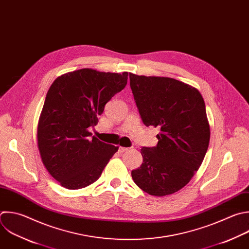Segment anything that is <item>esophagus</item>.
<instances>
[{"label":"esophagus","instance_id":"obj_1","mask_svg":"<svg viewBox=\"0 0 249 249\" xmlns=\"http://www.w3.org/2000/svg\"><path fill=\"white\" fill-rule=\"evenodd\" d=\"M130 148L129 147H123V146H120L119 147V152L120 153H123V152H125V151H127V150H129Z\"/></svg>","mask_w":249,"mask_h":249}]
</instances>
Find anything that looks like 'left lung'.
Here are the masks:
<instances>
[{"mask_svg":"<svg viewBox=\"0 0 249 249\" xmlns=\"http://www.w3.org/2000/svg\"><path fill=\"white\" fill-rule=\"evenodd\" d=\"M130 86L143 124L160 129L156 146L141 149L142 163L132 178L148 195H172L191 181L208 148L203 98L195 87L168 77L130 73Z\"/></svg>","mask_w":249,"mask_h":249,"instance_id":"obj_1","label":"left lung"}]
</instances>
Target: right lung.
<instances>
[{"label":"right lung","instance_id":"obj_1","mask_svg":"<svg viewBox=\"0 0 249 249\" xmlns=\"http://www.w3.org/2000/svg\"><path fill=\"white\" fill-rule=\"evenodd\" d=\"M128 72L83 68L57 77L50 87L37 128L38 148L48 172L63 188L95 183L118 146L88 131L111 98L122 91Z\"/></svg>","mask_w":249,"mask_h":249}]
</instances>
